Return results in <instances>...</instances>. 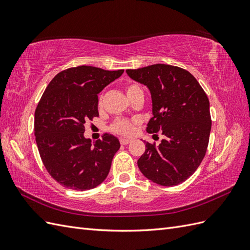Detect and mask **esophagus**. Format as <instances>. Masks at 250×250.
Returning a JSON list of instances; mask_svg holds the SVG:
<instances>
[{"mask_svg":"<svg viewBox=\"0 0 250 250\" xmlns=\"http://www.w3.org/2000/svg\"><path fill=\"white\" fill-rule=\"evenodd\" d=\"M120 143L122 144V145H128V144L131 143V141L127 139H120Z\"/></svg>","mask_w":250,"mask_h":250,"instance_id":"esophagus-1","label":"esophagus"}]
</instances>
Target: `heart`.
I'll list each match as a JSON object with an SVG mask.
<instances>
[{
    "label": "heart",
    "instance_id": "obj_1",
    "mask_svg": "<svg viewBox=\"0 0 250 250\" xmlns=\"http://www.w3.org/2000/svg\"><path fill=\"white\" fill-rule=\"evenodd\" d=\"M126 94L129 99L133 98L134 96H137L139 94H143L141 87L135 84V83H129L127 84L126 87ZM102 96L99 97V105L102 104ZM138 124L137 120H129V119H122V118H118L116 119L110 125V130L112 132H115L120 135H124V137H130V135L133 134L135 130V125Z\"/></svg>",
    "mask_w": 250,
    "mask_h": 250
}]
</instances>
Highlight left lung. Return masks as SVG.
Instances as JSON below:
<instances>
[{"label": "left lung", "instance_id": "obj_1", "mask_svg": "<svg viewBox=\"0 0 250 250\" xmlns=\"http://www.w3.org/2000/svg\"><path fill=\"white\" fill-rule=\"evenodd\" d=\"M126 72L151 93L153 117L147 132L161 131L165 137L158 146L145 142L138 161L141 172L161 186L184 183L199 167L208 145L211 120L206 92L190 72L178 66L157 63Z\"/></svg>", "mask_w": 250, "mask_h": 250}]
</instances>
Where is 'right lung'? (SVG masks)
<instances>
[{"label": "right lung", "instance_id": "add662e5", "mask_svg": "<svg viewBox=\"0 0 250 250\" xmlns=\"http://www.w3.org/2000/svg\"><path fill=\"white\" fill-rule=\"evenodd\" d=\"M124 70L80 65L58 73L37 104L34 134L44 168L58 184L76 191L99 186L107 177L119 140L103 134L93 145L84 124L99 117L98 94Z\"/></svg>", "mask_w": 250, "mask_h": 250}]
</instances>
